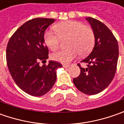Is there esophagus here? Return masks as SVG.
I'll list each match as a JSON object with an SVG mask.
<instances>
[{
	"label": "esophagus",
	"instance_id": "1",
	"mask_svg": "<svg viewBox=\"0 0 124 124\" xmlns=\"http://www.w3.org/2000/svg\"><path fill=\"white\" fill-rule=\"evenodd\" d=\"M63 67L64 68H68V67H69V65L63 64Z\"/></svg>",
	"mask_w": 124,
	"mask_h": 124
}]
</instances>
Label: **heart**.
Listing matches in <instances>:
<instances>
[{
	"mask_svg": "<svg viewBox=\"0 0 124 124\" xmlns=\"http://www.w3.org/2000/svg\"><path fill=\"white\" fill-rule=\"evenodd\" d=\"M57 35L51 31L44 34V42L47 47L52 51L57 50L60 39H67L65 50H59L52 55V59L61 63H69L77 56L87 54L93 49L94 44V34L93 30L85 26L82 23L75 21L60 23L54 27Z\"/></svg>",
	"mask_w": 124,
	"mask_h": 124,
	"instance_id": "heart-1",
	"label": "heart"
}]
</instances>
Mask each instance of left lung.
I'll return each mask as SVG.
<instances>
[{"mask_svg": "<svg viewBox=\"0 0 124 124\" xmlns=\"http://www.w3.org/2000/svg\"><path fill=\"white\" fill-rule=\"evenodd\" d=\"M94 34V46L91 53L78 64L81 73L73 83L81 93L93 95L102 92L111 83L117 70L119 46L117 39L105 24L92 17L85 18Z\"/></svg>", "mask_w": 124, "mask_h": 124, "instance_id": "1", "label": "left lung"}]
</instances>
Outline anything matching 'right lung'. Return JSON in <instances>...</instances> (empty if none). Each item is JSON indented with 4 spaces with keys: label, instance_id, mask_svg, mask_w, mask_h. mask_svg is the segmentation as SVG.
<instances>
[{
    "label": "right lung",
    "instance_id": "right-lung-1",
    "mask_svg": "<svg viewBox=\"0 0 124 124\" xmlns=\"http://www.w3.org/2000/svg\"><path fill=\"white\" fill-rule=\"evenodd\" d=\"M53 18H36L25 23L12 35L6 51L7 67L16 85L27 94L41 97L49 92L56 80L60 63L50 61L40 66L39 61L48 58L44 42L46 29Z\"/></svg>",
    "mask_w": 124,
    "mask_h": 124
}]
</instances>
